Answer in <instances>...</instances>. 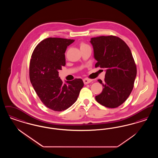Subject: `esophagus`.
Masks as SVG:
<instances>
[{"instance_id": "obj_1", "label": "esophagus", "mask_w": 158, "mask_h": 158, "mask_svg": "<svg viewBox=\"0 0 158 158\" xmlns=\"http://www.w3.org/2000/svg\"><path fill=\"white\" fill-rule=\"evenodd\" d=\"M83 81L84 84L86 85V84H88V83L91 82H92V80L89 79H87V78H85V79H83Z\"/></svg>"}]
</instances>
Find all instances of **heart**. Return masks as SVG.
<instances>
[{"mask_svg": "<svg viewBox=\"0 0 158 158\" xmlns=\"http://www.w3.org/2000/svg\"><path fill=\"white\" fill-rule=\"evenodd\" d=\"M86 46H88V45H87V44H86L85 43H81V44H80V47H81V48H82V47H86Z\"/></svg>", "mask_w": 158, "mask_h": 158, "instance_id": "obj_1", "label": "heart"}]
</instances>
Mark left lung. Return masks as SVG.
Returning a JSON list of instances; mask_svg holds the SVG:
<instances>
[{
	"instance_id": "8db88e82",
	"label": "left lung",
	"mask_w": 158,
	"mask_h": 158,
	"mask_svg": "<svg viewBox=\"0 0 158 158\" xmlns=\"http://www.w3.org/2000/svg\"><path fill=\"white\" fill-rule=\"evenodd\" d=\"M95 68L106 70L105 79H98L102 84V92L95 99L104 106L117 108L124 103L134 86L137 69L131 50L127 44L116 36L92 38Z\"/></svg>"
}]
</instances>
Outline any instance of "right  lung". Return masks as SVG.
Listing matches in <instances>:
<instances>
[{"label":"right lung","instance_id":"add662e5","mask_svg":"<svg viewBox=\"0 0 158 158\" xmlns=\"http://www.w3.org/2000/svg\"><path fill=\"white\" fill-rule=\"evenodd\" d=\"M74 41L48 38L36 46L31 56V83L42 102L55 111H64L73 105L84 85L81 79L63 83L59 76V70L66 65L67 47Z\"/></svg>","mask_w":158,"mask_h":158}]
</instances>
